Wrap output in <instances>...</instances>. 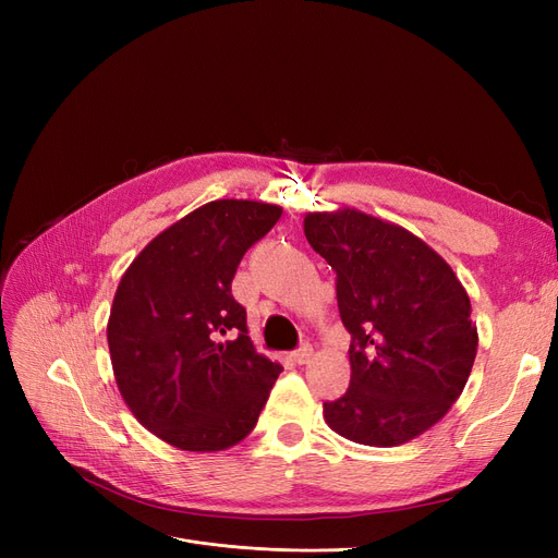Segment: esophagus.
Listing matches in <instances>:
<instances>
[{"mask_svg":"<svg viewBox=\"0 0 558 558\" xmlns=\"http://www.w3.org/2000/svg\"><path fill=\"white\" fill-rule=\"evenodd\" d=\"M312 347L310 344H302L298 351H293V361L298 363V365H305V363H310V359H312Z\"/></svg>","mask_w":558,"mask_h":558,"instance_id":"1","label":"esophagus"}]
</instances>
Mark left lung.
I'll return each mask as SVG.
<instances>
[{"label": "left lung", "mask_w": 558, "mask_h": 558, "mask_svg": "<svg viewBox=\"0 0 558 558\" xmlns=\"http://www.w3.org/2000/svg\"><path fill=\"white\" fill-rule=\"evenodd\" d=\"M305 238L335 269L351 335V381L324 402L326 424L367 447L414 440L451 410L475 363L465 289L424 240L359 209L307 214Z\"/></svg>", "instance_id": "8db88e82"}]
</instances>
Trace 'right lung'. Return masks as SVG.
<instances>
[{"mask_svg": "<svg viewBox=\"0 0 558 558\" xmlns=\"http://www.w3.org/2000/svg\"><path fill=\"white\" fill-rule=\"evenodd\" d=\"M279 216L256 199L207 202L150 240L118 283L107 324L113 377L167 445L223 451L256 426L283 367L253 349L230 289ZM223 333L231 340L218 343Z\"/></svg>", "mask_w": 558, "mask_h": 558, "instance_id": "1", "label": "right lung"}]
</instances>
